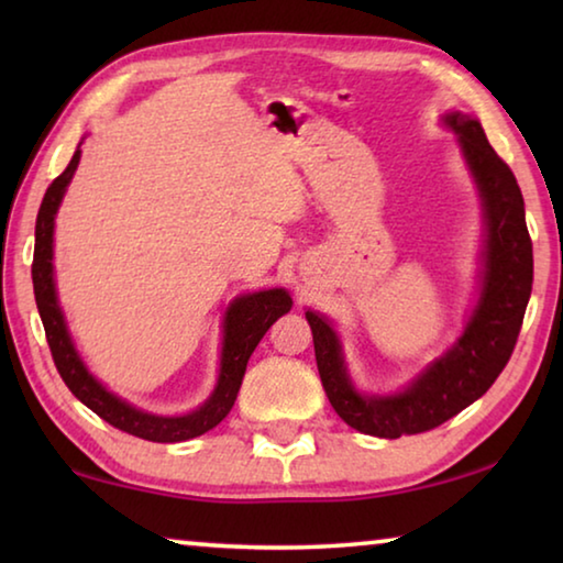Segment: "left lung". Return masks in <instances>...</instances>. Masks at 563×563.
<instances>
[{
  "label": "left lung",
  "instance_id": "1",
  "mask_svg": "<svg viewBox=\"0 0 563 563\" xmlns=\"http://www.w3.org/2000/svg\"><path fill=\"white\" fill-rule=\"evenodd\" d=\"M444 121L460 133L464 158L482 190L487 216L482 298L460 342L405 393L362 397L347 379L335 332L316 312H305L316 342L318 373L332 409L357 432L385 440L430 432L487 393L517 345L531 295L533 255L517 178L489 146L479 121L460 111Z\"/></svg>",
  "mask_w": 563,
  "mask_h": 563
}]
</instances>
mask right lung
<instances>
[{
  "mask_svg": "<svg viewBox=\"0 0 563 563\" xmlns=\"http://www.w3.org/2000/svg\"><path fill=\"white\" fill-rule=\"evenodd\" d=\"M81 151L76 148L69 166L64 168L62 176L52 180L42 198L40 213H36V241H34V263H32V283L36 308L44 322L46 342H49L54 365L59 369L66 387L71 389L76 399H81L91 412H97L103 422H109L117 430L141 437L148 442H186L203 432L213 430L221 424L225 415L231 412L241 389L247 360L253 350L258 347L261 338L268 332L275 320L290 310V295L285 290H263L238 298L225 316V335H223V355H221V377L211 399L196 412L186 417H156L146 415L141 409L121 402L119 397L107 393L97 379H93L87 367L81 365L79 355L71 345L69 332L64 325V316L56 302L54 292V268H52V235H54V216L62 203V196L69 180L79 166Z\"/></svg>",
  "mask_w": 563,
  "mask_h": 563,
  "instance_id": "right-lung-1",
  "label": "right lung"
}]
</instances>
